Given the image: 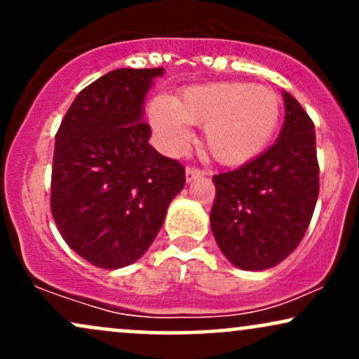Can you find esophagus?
<instances>
[{"instance_id":"obj_1","label":"esophagus","mask_w":359,"mask_h":359,"mask_svg":"<svg viewBox=\"0 0 359 359\" xmlns=\"http://www.w3.org/2000/svg\"><path fill=\"white\" fill-rule=\"evenodd\" d=\"M204 172L201 170V168H196V167H187L185 168V180L187 182H192V180L199 179V177H203Z\"/></svg>"}]
</instances>
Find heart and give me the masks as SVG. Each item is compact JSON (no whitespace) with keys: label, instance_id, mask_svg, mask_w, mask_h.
<instances>
[{"label":"heart","instance_id":"heart-1","mask_svg":"<svg viewBox=\"0 0 359 359\" xmlns=\"http://www.w3.org/2000/svg\"><path fill=\"white\" fill-rule=\"evenodd\" d=\"M148 118L168 150H182L192 138V125L204 126V145L212 158L241 165L262 154L273 137L280 97L250 82H209L189 86L175 100L154 97Z\"/></svg>","mask_w":359,"mask_h":359}]
</instances>
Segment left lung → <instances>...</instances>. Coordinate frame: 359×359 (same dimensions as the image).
<instances>
[{
    "label": "left lung",
    "mask_w": 359,
    "mask_h": 359,
    "mask_svg": "<svg viewBox=\"0 0 359 359\" xmlns=\"http://www.w3.org/2000/svg\"><path fill=\"white\" fill-rule=\"evenodd\" d=\"M282 96L285 121L277 142L236 170L212 177V234L241 270L271 269L297 248L319 196L314 123L294 96Z\"/></svg>",
    "instance_id": "1"
}]
</instances>
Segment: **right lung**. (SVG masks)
<instances>
[{"label":"right lung","instance_id":"obj_1","mask_svg":"<svg viewBox=\"0 0 359 359\" xmlns=\"http://www.w3.org/2000/svg\"><path fill=\"white\" fill-rule=\"evenodd\" d=\"M165 69H116L82 89L55 137L50 208L86 262L131 265L162 228L185 170L148 143L145 97Z\"/></svg>","mask_w":359,"mask_h":359}]
</instances>
